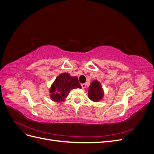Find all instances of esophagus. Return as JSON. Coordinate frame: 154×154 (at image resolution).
<instances>
[{"instance_id":"1","label":"esophagus","mask_w":154,"mask_h":154,"mask_svg":"<svg viewBox=\"0 0 154 154\" xmlns=\"http://www.w3.org/2000/svg\"><path fill=\"white\" fill-rule=\"evenodd\" d=\"M82 87L83 88H86V84H85V83H82Z\"/></svg>"}]
</instances>
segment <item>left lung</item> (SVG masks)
Listing matches in <instances>:
<instances>
[{"mask_svg": "<svg viewBox=\"0 0 154 154\" xmlns=\"http://www.w3.org/2000/svg\"><path fill=\"white\" fill-rule=\"evenodd\" d=\"M88 98L94 102H98L103 99L104 92L100 82L96 80L92 82L88 87Z\"/></svg>", "mask_w": 154, "mask_h": 154, "instance_id": "left-lung-1", "label": "left lung"}]
</instances>
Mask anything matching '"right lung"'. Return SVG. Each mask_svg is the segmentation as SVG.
I'll return each instance as SVG.
<instances>
[{
	"instance_id": "1",
	"label": "right lung",
	"mask_w": 154,
	"mask_h": 154,
	"mask_svg": "<svg viewBox=\"0 0 154 154\" xmlns=\"http://www.w3.org/2000/svg\"><path fill=\"white\" fill-rule=\"evenodd\" d=\"M81 88L82 86L77 76H71L70 74L63 72L55 79L50 88V98L54 102L63 101L70 91L74 88Z\"/></svg>"
}]
</instances>
